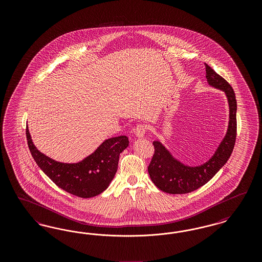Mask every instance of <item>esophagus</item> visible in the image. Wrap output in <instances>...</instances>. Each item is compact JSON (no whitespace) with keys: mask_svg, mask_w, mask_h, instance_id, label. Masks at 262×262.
<instances>
[{"mask_svg":"<svg viewBox=\"0 0 262 262\" xmlns=\"http://www.w3.org/2000/svg\"><path fill=\"white\" fill-rule=\"evenodd\" d=\"M145 133H146V127L143 125H138L135 127L134 129V134L136 137L138 138H141V137L145 136Z\"/></svg>","mask_w":262,"mask_h":262,"instance_id":"1","label":"esophagus"}]
</instances>
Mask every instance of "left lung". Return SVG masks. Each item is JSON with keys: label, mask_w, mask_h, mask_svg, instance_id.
<instances>
[{"label": "left lung", "mask_w": 262, "mask_h": 262, "mask_svg": "<svg viewBox=\"0 0 262 262\" xmlns=\"http://www.w3.org/2000/svg\"><path fill=\"white\" fill-rule=\"evenodd\" d=\"M207 82L211 88L222 90L228 100L229 122L224 138L209 160L200 166H187L174 158L159 140L153 141L155 153L148 166L153 184L171 194L193 191L208 183L230 158L237 137V100L232 86L205 63Z\"/></svg>", "instance_id": "obj_1"}]
</instances>
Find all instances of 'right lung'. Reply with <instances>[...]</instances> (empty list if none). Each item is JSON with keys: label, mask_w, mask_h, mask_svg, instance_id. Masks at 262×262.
<instances>
[{"label": "right lung", "mask_w": 262, "mask_h": 262, "mask_svg": "<svg viewBox=\"0 0 262 262\" xmlns=\"http://www.w3.org/2000/svg\"><path fill=\"white\" fill-rule=\"evenodd\" d=\"M26 138L38 167L58 187L82 199L96 196L109 187L118 170L120 154L128 146V138L125 136L111 137L81 161L63 163L40 152L32 141L28 127Z\"/></svg>", "instance_id": "add662e5"}]
</instances>
